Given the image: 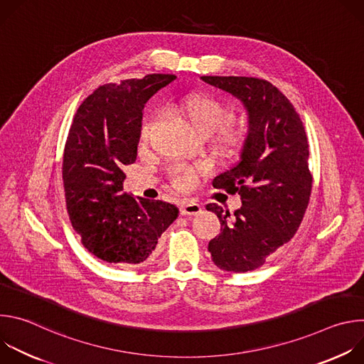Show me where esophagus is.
Wrapping results in <instances>:
<instances>
[{
    "label": "esophagus",
    "mask_w": 364,
    "mask_h": 364,
    "mask_svg": "<svg viewBox=\"0 0 364 364\" xmlns=\"http://www.w3.org/2000/svg\"><path fill=\"white\" fill-rule=\"evenodd\" d=\"M201 212V207L198 203L193 201V200H184L181 203V207H180V213L184 215V216H194V215H198Z\"/></svg>",
    "instance_id": "obj_1"
}]
</instances>
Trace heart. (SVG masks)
Returning <instances> with one entry per match:
<instances>
[{
  "instance_id": "obj_1",
  "label": "heart",
  "mask_w": 364,
  "mask_h": 364,
  "mask_svg": "<svg viewBox=\"0 0 364 364\" xmlns=\"http://www.w3.org/2000/svg\"><path fill=\"white\" fill-rule=\"evenodd\" d=\"M178 114L187 125L201 138H209L216 134V141L223 148H233L240 142V135L229 124L233 121V112L218 99L207 95H193L186 97L178 105ZM151 121L142 122L139 139L145 141ZM173 184L180 190H190L194 186V171L176 166L170 171Z\"/></svg>"
}]
</instances>
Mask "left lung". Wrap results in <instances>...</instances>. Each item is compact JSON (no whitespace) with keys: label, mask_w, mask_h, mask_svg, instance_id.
Wrapping results in <instances>:
<instances>
[{"label":"left lung","mask_w":364,"mask_h":364,"mask_svg":"<svg viewBox=\"0 0 364 364\" xmlns=\"http://www.w3.org/2000/svg\"><path fill=\"white\" fill-rule=\"evenodd\" d=\"M201 79L236 96L249 119L240 160L213 180V187L237 193L242 207L230 216L216 203L205 205L222 226L209 242V252L223 271H253L291 240L305 215L313 188L305 129L292 103L268 80Z\"/></svg>","instance_id":"1"}]
</instances>
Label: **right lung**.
Masks as SVG:
<instances>
[{"label": "right lung", "mask_w": 364, "mask_h": 364, "mask_svg": "<svg viewBox=\"0 0 364 364\" xmlns=\"http://www.w3.org/2000/svg\"><path fill=\"white\" fill-rule=\"evenodd\" d=\"M174 79L146 75L102 85L75 114L63 154L66 207L83 246L102 261L142 264L178 216L174 204L125 193L122 171L136 160L144 105Z\"/></svg>", "instance_id": "obj_1"}]
</instances>
